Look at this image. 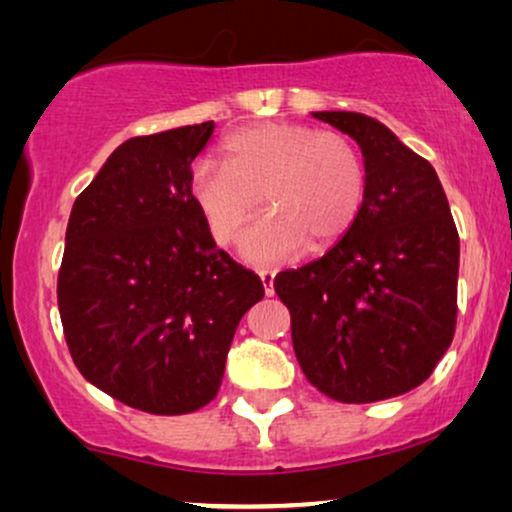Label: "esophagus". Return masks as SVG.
Listing matches in <instances>:
<instances>
[{"instance_id": "34e87169", "label": "esophagus", "mask_w": 512, "mask_h": 512, "mask_svg": "<svg viewBox=\"0 0 512 512\" xmlns=\"http://www.w3.org/2000/svg\"><path fill=\"white\" fill-rule=\"evenodd\" d=\"M275 275H277L275 270H268V268L258 270V277H261V282H263L265 296H272V293H275Z\"/></svg>"}]
</instances>
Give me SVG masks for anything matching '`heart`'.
Listing matches in <instances>:
<instances>
[{
	"mask_svg": "<svg viewBox=\"0 0 512 512\" xmlns=\"http://www.w3.org/2000/svg\"><path fill=\"white\" fill-rule=\"evenodd\" d=\"M226 165L200 158L188 191L216 244L237 240L261 207L270 209L242 237V254L258 263L286 261L324 249L347 233L366 198V167L340 132L268 121L223 142Z\"/></svg>",
	"mask_w": 512,
	"mask_h": 512,
	"instance_id": "heart-1",
	"label": "heart"
}]
</instances>
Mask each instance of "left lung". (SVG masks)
I'll list each match as a JSON object with an SVG mask.
<instances>
[{
    "mask_svg": "<svg viewBox=\"0 0 512 512\" xmlns=\"http://www.w3.org/2000/svg\"><path fill=\"white\" fill-rule=\"evenodd\" d=\"M314 118L361 146L366 198L342 240L275 277L291 312L293 352L312 387L373 403L433 373L457 326L459 235L429 160L354 111Z\"/></svg>",
    "mask_w": 512,
    "mask_h": 512,
    "instance_id": "1",
    "label": "left lung"
}]
</instances>
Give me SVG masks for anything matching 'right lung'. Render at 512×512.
Returning a JSON list of instances; mask_svg holds the SVG:
<instances>
[{
  "mask_svg": "<svg viewBox=\"0 0 512 512\" xmlns=\"http://www.w3.org/2000/svg\"><path fill=\"white\" fill-rule=\"evenodd\" d=\"M212 132L207 121L123 142L67 223L58 307L74 366L151 415L212 401L235 328L265 293L216 249L188 191Z\"/></svg>",
  "mask_w": 512,
  "mask_h": 512,
  "instance_id": "right-lung-1",
  "label": "right lung"
}]
</instances>
